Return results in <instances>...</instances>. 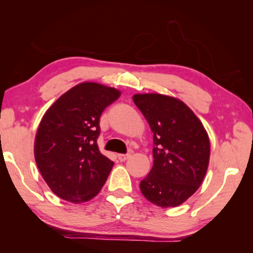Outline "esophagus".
Here are the masks:
<instances>
[{"instance_id": "esophagus-1", "label": "esophagus", "mask_w": 253, "mask_h": 253, "mask_svg": "<svg viewBox=\"0 0 253 253\" xmlns=\"http://www.w3.org/2000/svg\"><path fill=\"white\" fill-rule=\"evenodd\" d=\"M129 157H130L129 154H118L117 159H118V161H120V162H125V161Z\"/></svg>"}]
</instances>
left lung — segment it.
I'll list each match as a JSON object with an SVG mask.
<instances>
[{"instance_id": "8db88e82", "label": "left lung", "mask_w": 253, "mask_h": 253, "mask_svg": "<svg viewBox=\"0 0 253 253\" xmlns=\"http://www.w3.org/2000/svg\"><path fill=\"white\" fill-rule=\"evenodd\" d=\"M132 100L153 132V166L140 190L155 206L178 207L206 177L211 151L208 132L195 113L174 96L137 93Z\"/></svg>"}]
</instances>
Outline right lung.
Wrapping results in <instances>:
<instances>
[{
	"label": "right lung",
	"instance_id": "obj_1",
	"mask_svg": "<svg viewBox=\"0 0 253 253\" xmlns=\"http://www.w3.org/2000/svg\"><path fill=\"white\" fill-rule=\"evenodd\" d=\"M121 91L82 83L44 113L35 139V159L50 189L63 200L87 202L105 184L114 163L99 150L100 117Z\"/></svg>",
	"mask_w": 253,
	"mask_h": 253
}]
</instances>
